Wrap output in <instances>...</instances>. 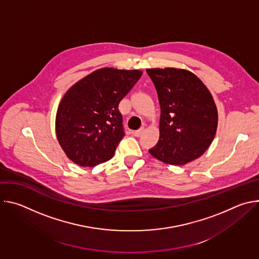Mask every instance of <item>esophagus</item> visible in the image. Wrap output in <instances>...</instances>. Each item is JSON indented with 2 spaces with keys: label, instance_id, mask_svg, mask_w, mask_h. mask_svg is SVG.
<instances>
[{
  "label": "esophagus",
  "instance_id": "1",
  "mask_svg": "<svg viewBox=\"0 0 259 259\" xmlns=\"http://www.w3.org/2000/svg\"><path fill=\"white\" fill-rule=\"evenodd\" d=\"M143 132H144V128L141 127L140 129H138V130H136V131H133V135L136 136V137H139Z\"/></svg>",
  "mask_w": 259,
  "mask_h": 259
}]
</instances>
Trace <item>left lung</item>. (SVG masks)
<instances>
[{"mask_svg":"<svg viewBox=\"0 0 259 259\" xmlns=\"http://www.w3.org/2000/svg\"><path fill=\"white\" fill-rule=\"evenodd\" d=\"M161 107L160 138L150 154L169 165H186L201 157L212 143L218 124L214 99L190 70L147 68Z\"/></svg>","mask_w":259,"mask_h":259,"instance_id":"1","label":"left lung"}]
</instances>
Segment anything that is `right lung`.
Returning <instances> with one entry per match:
<instances>
[{
    "instance_id": "add662e5",
    "label": "right lung",
    "mask_w": 259,
    "mask_h": 259,
    "mask_svg": "<svg viewBox=\"0 0 259 259\" xmlns=\"http://www.w3.org/2000/svg\"><path fill=\"white\" fill-rule=\"evenodd\" d=\"M141 75L138 69L103 67L65 92L57 108L55 131L69 160L94 167L114 157L125 136L119 103Z\"/></svg>"
}]
</instances>
